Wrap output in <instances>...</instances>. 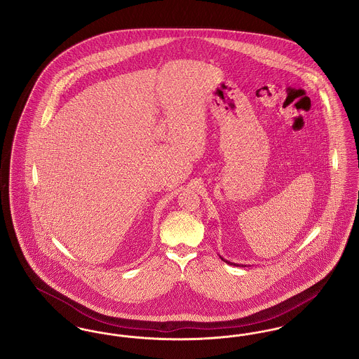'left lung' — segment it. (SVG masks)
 I'll return each instance as SVG.
<instances>
[{
	"label": "left lung",
	"mask_w": 359,
	"mask_h": 359,
	"mask_svg": "<svg viewBox=\"0 0 359 359\" xmlns=\"http://www.w3.org/2000/svg\"><path fill=\"white\" fill-rule=\"evenodd\" d=\"M221 259H222V261H224V262H227V264H230V265H234V266H241V265H238V264H233V262H230V261H226V259H224V258H222V257H221ZM242 266H246V265H242Z\"/></svg>",
	"instance_id": "8db88e82"
}]
</instances>
